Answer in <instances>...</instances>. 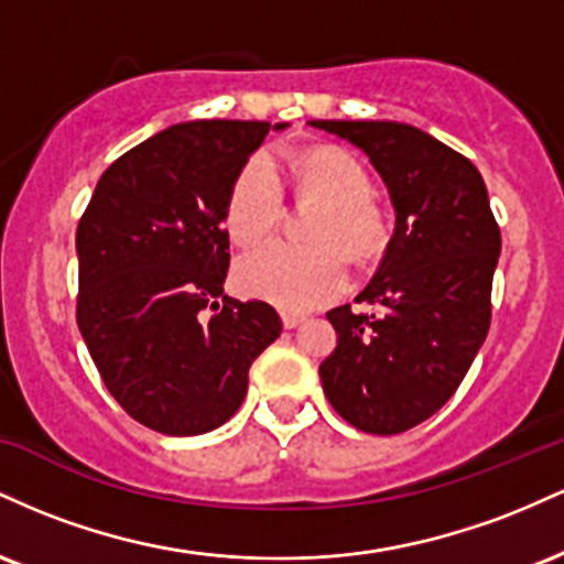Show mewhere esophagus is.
I'll return each mask as SVG.
<instances>
[{"label":"esophagus","instance_id":"esophagus-1","mask_svg":"<svg viewBox=\"0 0 564 564\" xmlns=\"http://www.w3.org/2000/svg\"><path fill=\"white\" fill-rule=\"evenodd\" d=\"M302 321H304L302 313H283V326L286 328H296Z\"/></svg>","mask_w":564,"mask_h":564}]
</instances>
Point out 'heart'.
Here are the masks:
<instances>
[{
    "instance_id": "1",
    "label": "heart",
    "mask_w": 564,
    "mask_h": 564,
    "mask_svg": "<svg viewBox=\"0 0 564 564\" xmlns=\"http://www.w3.org/2000/svg\"><path fill=\"white\" fill-rule=\"evenodd\" d=\"M302 193L328 200L315 225L318 243L264 241L236 264V286L283 310H313L347 286V257H368L384 241V219L373 206L371 177L352 153L315 148L296 161ZM281 174L270 153H254L238 170L225 200V228L232 241L251 243L268 236L283 217Z\"/></svg>"
}]
</instances>
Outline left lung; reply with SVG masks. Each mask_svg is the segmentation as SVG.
Wrapping results in <instances>:
<instances>
[{
    "label": "left lung",
    "mask_w": 564,
    "mask_h": 564,
    "mask_svg": "<svg viewBox=\"0 0 564 564\" xmlns=\"http://www.w3.org/2000/svg\"><path fill=\"white\" fill-rule=\"evenodd\" d=\"M377 166L394 232L371 283L334 307L336 349L321 364L328 403L368 435H400L437 413L467 377L490 328L501 230L467 156L398 121H310Z\"/></svg>",
    "instance_id": "left-lung-1"
}]
</instances>
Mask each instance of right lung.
<instances>
[{
	"label": "right lung",
	"mask_w": 564,
	"mask_h": 564,
	"mask_svg": "<svg viewBox=\"0 0 564 564\" xmlns=\"http://www.w3.org/2000/svg\"><path fill=\"white\" fill-rule=\"evenodd\" d=\"M268 121H187L119 156L76 228V323L134 422L204 435L243 403L249 368L281 336L268 302L225 294V200Z\"/></svg>",
	"instance_id": "right-lung-1"
}]
</instances>
